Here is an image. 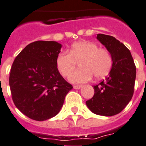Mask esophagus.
Returning <instances> with one entry per match:
<instances>
[{
    "mask_svg": "<svg viewBox=\"0 0 146 146\" xmlns=\"http://www.w3.org/2000/svg\"><path fill=\"white\" fill-rule=\"evenodd\" d=\"M81 87H82V86H80V85H75V86H74V90H80Z\"/></svg>",
    "mask_w": 146,
    "mask_h": 146,
    "instance_id": "esophagus-1",
    "label": "esophagus"
}]
</instances>
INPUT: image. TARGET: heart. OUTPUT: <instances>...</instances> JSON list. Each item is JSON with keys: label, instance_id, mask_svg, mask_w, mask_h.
Returning a JSON list of instances; mask_svg holds the SVG:
<instances>
[{"label": "heart", "instance_id": "1", "mask_svg": "<svg viewBox=\"0 0 146 146\" xmlns=\"http://www.w3.org/2000/svg\"><path fill=\"white\" fill-rule=\"evenodd\" d=\"M77 62H79L80 68L73 72L68 80L74 84H82L91 80L93 75L96 79L106 76L111 68L113 60L106 49L99 48L94 42L82 40L72 44L68 53H59L56 59L57 70L63 77L72 73Z\"/></svg>", "mask_w": 146, "mask_h": 146}]
</instances>
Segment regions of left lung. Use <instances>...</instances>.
Segmentation results:
<instances>
[{
	"instance_id": "8db88e82",
	"label": "left lung",
	"mask_w": 146,
	"mask_h": 146,
	"mask_svg": "<svg viewBox=\"0 0 146 146\" xmlns=\"http://www.w3.org/2000/svg\"><path fill=\"white\" fill-rule=\"evenodd\" d=\"M96 39L111 55L112 66L106 80L93 86L94 96L86 105L96 115L113 116L121 112L132 99L136 66L130 50L116 38L98 34Z\"/></svg>"
}]
</instances>
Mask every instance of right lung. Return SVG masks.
<instances>
[{
	"instance_id": "add662e5",
	"label": "right lung",
	"mask_w": 146,
	"mask_h": 146,
	"mask_svg": "<svg viewBox=\"0 0 146 146\" xmlns=\"http://www.w3.org/2000/svg\"><path fill=\"white\" fill-rule=\"evenodd\" d=\"M62 46L56 41L33 42L13 63L9 79L13 101L31 119L42 121L56 116L73 88L56 66Z\"/></svg>"
}]
</instances>
